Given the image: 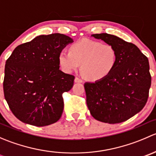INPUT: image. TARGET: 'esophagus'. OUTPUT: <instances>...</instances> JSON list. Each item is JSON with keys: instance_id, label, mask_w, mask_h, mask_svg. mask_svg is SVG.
I'll return each mask as SVG.
<instances>
[{"instance_id": "obj_1", "label": "esophagus", "mask_w": 156, "mask_h": 156, "mask_svg": "<svg viewBox=\"0 0 156 156\" xmlns=\"http://www.w3.org/2000/svg\"><path fill=\"white\" fill-rule=\"evenodd\" d=\"M75 82H76V83H82L83 81L81 79V78H78V77H76V78H75Z\"/></svg>"}]
</instances>
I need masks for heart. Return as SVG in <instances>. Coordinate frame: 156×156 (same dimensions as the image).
I'll return each instance as SVG.
<instances>
[{
    "label": "heart",
    "mask_w": 156,
    "mask_h": 156,
    "mask_svg": "<svg viewBox=\"0 0 156 156\" xmlns=\"http://www.w3.org/2000/svg\"><path fill=\"white\" fill-rule=\"evenodd\" d=\"M114 47L89 39H82L71 45L70 52L61 50L58 61L66 73L78 70L81 66L84 76L90 81L103 80L111 74L117 62Z\"/></svg>",
    "instance_id": "obj_1"
}]
</instances>
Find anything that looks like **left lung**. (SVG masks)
<instances>
[{"label":"left lung","mask_w":156,"mask_h":156,"mask_svg":"<svg viewBox=\"0 0 156 156\" xmlns=\"http://www.w3.org/2000/svg\"><path fill=\"white\" fill-rule=\"evenodd\" d=\"M91 36L114 47L118 59L106 78L84 84L87 107L97 121L125 122L140 112L147 102L151 86L148 58L136 45L115 35L101 33Z\"/></svg>","instance_id":"1"}]
</instances>
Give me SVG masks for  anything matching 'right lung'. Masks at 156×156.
Masks as SVG:
<instances>
[{
    "mask_svg": "<svg viewBox=\"0 0 156 156\" xmlns=\"http://www.w3.org/2000/svg\"><path fill=\"white\" fill-rule=\"evenodd\" d=\"M72 42L63 34H42L16 47L6 61L4 97L23 123L43 127L60 119L62 94L72 89L75 77L59 69L58 56Z\"/></svg>",
    "mask_w": 156,
    "mask_h": 156,
    "instance_id": "add662e5",
    "label": "right lung"
}]
</instances>
